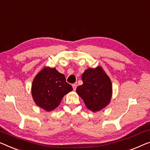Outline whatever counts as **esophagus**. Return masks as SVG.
Masks as SVG:
<instances>
[{
  "label": "esophagus",
  "mask_w": 150,
  "mask_h": 150,
  "mask_svg": "<svg viewBox=\"0 0 150 150\" xmlns=\"http://www.w3.org/2000/svg\"><path fill=\"white\" fill-rule=\"evenodd\" d=\"M72 87H73V90H75L76 88H77V83H73V84H72Z\"/></svg>",
  "instance_id": "obj_1"
}]
</instances>
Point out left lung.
Returning a JSON list of instances; mask_svg holds the SVG:
<instances>
[{
	"label": "left lung",
	"instance_id": "1",
	"mask_svg": "<svg viewBox=\"0 0 150 150\" xmlns=\"http://www.w3.org/2000/svg\"><path fill=\"white\" fill-rule=\"evenodd\" d=\"M81 78L83 84L78 86L76 91L86 106L93 112L106 107L112 96L111 81L106 73L98 67L87 69Z\"/></svg>",
	"mask_w": 150,
	"mask_h": 150
}]
</instances>
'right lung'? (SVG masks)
Returning a JSON list of instances; mask_svg holds the SVG:
<instances>
[{
	"label": "right lung",
	"instance_id": "1",
	"mask_svg": "<svg viewBox=\"0 0 150 150\" xmlns=\"http://www.w3.org/2000/svg\"><path fill=\"white\" fill-rule=\"evenodd\" d=\"M72 90V86L66 81L65 76L54 68L42 69L35 76L32 87L35 104L46 111L57 108L64 96Z\"/></svg>",
	"mask_w": 150,
	"mask_h": 150
}]
</instances>
